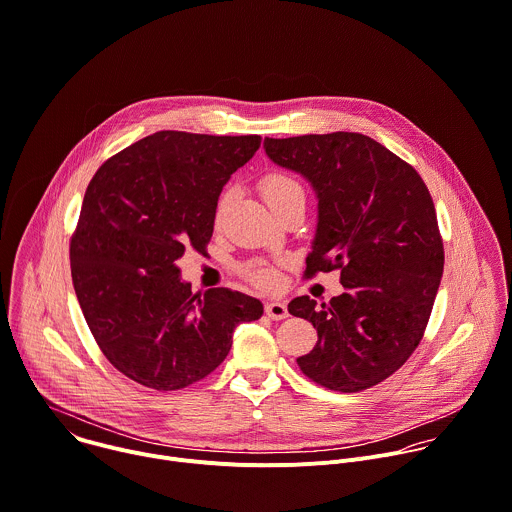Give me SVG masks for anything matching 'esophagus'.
Listing matches in <instances>:
<instances>
[{
	"mask_svg": "<svg viewBox=\"0 0 512 512\" xmlns=\"http://www.w3.org/2000/svg\"><path fill=\"white\" fill-rule=\"evenodd\" d=\"M264 310L272 320H284L288 316V306L282 300H268L264 304Z\"/></svg>",
	"mask_w": 512,
	"mask_h": 512,
	"instance_id": "obj_1",
	"label": "esophagus"
}]
</instances>
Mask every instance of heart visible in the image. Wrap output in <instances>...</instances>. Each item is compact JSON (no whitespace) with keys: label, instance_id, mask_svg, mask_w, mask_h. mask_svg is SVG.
Returning <instances> with one entry per match:
<instances>
[{"label":"heart","instance_id":"b5f03b06","mask_svg":"<svg viewBox=\"0 0 512 512\" xmlns=\"http://www.w3.org/2000/svg\"><path fill=\"white\" fill-rule=\"evenodd\" d=\"M262 194L270 208L290 200V198H304V188L286 174H270L262 182ZM244 276L258 286L270 288L278 282V270L264 260H254L244 266Z\"/></svg>","mask_w":512,"mask_h":512}]
</instances>
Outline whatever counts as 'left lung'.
Masks as SVG:
<instances>
[{"label":"left lung","mask_w":512,"mask_h":512,"mask_svg":"<svg viewBox=\"0 0 512 512\" xmlns=\"http://www.w3.org/2000/svg\"><path fill=\"white\" fill-rule=\"evenodd\" d=\"M268 158L300 174L318 200L306 276L340 270L330 304L298 296L316 346L296 362L314 382L358 392L396 372L418 346L444 268L428 188L418 172L356 132L266 138Z\"/></svg>","instance_id":"1"}]
</instances>
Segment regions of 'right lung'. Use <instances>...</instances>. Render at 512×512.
I'll use <instances>...</instances> for the list:
<instances>
[{
	"instance_id": "1",
	"label": "right lung",
	"mask_w": 512,
	"mask_h": 512,
	"mask_svg": "<svg viewBox=\"0 0 512 512\" xmlns=\"http://www.w3.org/2000/svg\"><path fill=\"white\" fill-rule=\"evenodd\" d=\"M260 148V136L156 132L92 178L70 244L72 280L104 356L154 390L186 388L216 370L234 328L258 320V298L228 288L202 296L176 260L206 252L218 198Z\"/></svg>"
}]
</instances>
